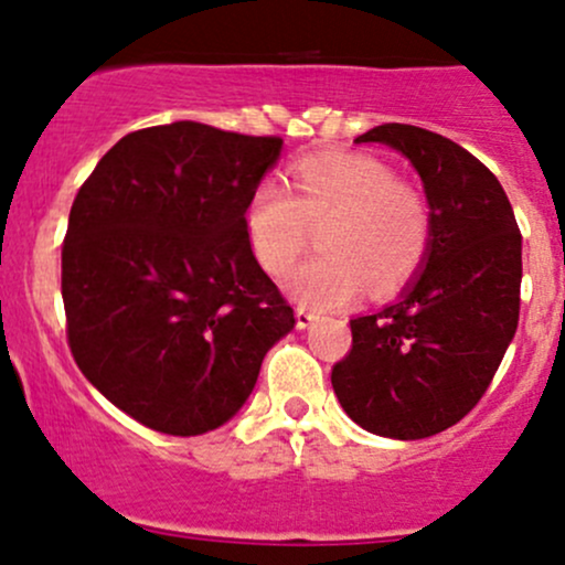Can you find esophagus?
<instances>
[{"instance_id": "obj_1", "label": "esophagus", "mask_w": 565, "mask_h": 565, "mask_svg": "<svg viewBox=\"0 0 565 565\" xmlns=\"http://www.w3.org/2000/svg\"><path fill=\"white\" fill-rule=\"evenodd\" d=\"M295 319H297V329H308L310 323L316 321V313H310V310H305V308H297Z\"/></svg>"}]
</instances>
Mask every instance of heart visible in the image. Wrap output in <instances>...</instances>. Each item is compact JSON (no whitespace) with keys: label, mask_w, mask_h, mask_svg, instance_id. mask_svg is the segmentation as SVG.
<instances>
[{"label":"heart","mask_w":565,"mask_h":565,"mask_svg":"<svg viewBox=\"0 0 565 565\" xmlns=\"http://www.w3.org/2000/svg\"><path fill=\"white\" fill-rule=\"evenodd\" d=\"M289 188L257 185L244 228L257 263L281 276L308 244L310 225L327 220L323 252L297 265L287 281L297 302L337 308L364 284L372 295H391L419 270L430 246V210L385 161L366 153L308 157L291 167Z\"/></svg>","instance_id":"obj_1"}]
</instances>
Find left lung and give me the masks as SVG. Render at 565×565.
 <instances>
[{
    "mask_svg": "<svg viewBox=\"0 0 565 565\" xmlns=\"http://www.w3.org/2000/svg\"><path fill=\"white\" fill-rule=\"evenodd\" d=\"M355 142H385L412 161L430 204V246L398 302L350 321L353 348L332 387L369 433L436 436L481 401L515 337L521 231L494 172L444 135L380 125Z\"/></svg>",
    "mask_w": 565,
    "mask_h": 565,
    "instance_id": "1",
    "label": "left lung"
}]
</instances>
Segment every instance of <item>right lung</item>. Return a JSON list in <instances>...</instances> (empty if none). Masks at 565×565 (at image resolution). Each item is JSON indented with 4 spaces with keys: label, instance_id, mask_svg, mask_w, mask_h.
<instances>
[{
    "label": "right lung",
    "instance_id": "1",
    "mask_svg": "<svg viewBox=\"0 0 565 565\" xmlns=\"http://www.w3.org/2000/svg\"><path fill=\"white\" fill-rule=\"evenodd\" d=\"M281 142L199 121L138 129L76 193L61 274L68 348L151 430L201 436L228 423L295 329L244 228Z\"/></svg>",
    "mask_w": 565,
    "mask_h": 565
}]
</instances>
